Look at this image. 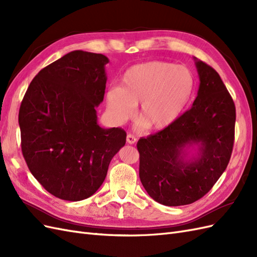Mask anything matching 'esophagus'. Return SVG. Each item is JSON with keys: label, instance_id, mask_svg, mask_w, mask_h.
I'll list each match as a JSON object with an SVG mask.
<instances>
[{"label": "esophagus", "instance_id": "1", "mask_svg": "<svg viewBox=\"0 0 257 257\" xmlns=\"http://www.w3.org/2000/svg\"><path fill=\"white\" fill-rule=\"evenodd\" d=\"M126 142H127V144H130V145H134V144L137 142V139H136V137H135L134 135L128 134V135L126 136Z\"/></svg>", "mask_w": 257, "mask_h": 257}]
</instances>
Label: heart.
Instances as JSON below:
<instances>
[{
  "label": "heart",
  "instance_id": "obj_1",
  "mask_svg": "<svg viewBox=\"0 0 257 257\" xmlns=\"http://www.w3.org/2000/svg\"><path fill=\"white\" fill-rule=\"evenodd\" d=\"M196 79L190 68L164 61L136 64L124 73L121 87L106 93V106L115 123L139 118L151 130H164L180 118L193 98Z\"/></svg>",
  "mask_w": 257,
  "mask_h": 257
}]
</instances>
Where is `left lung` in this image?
Instances as JSON below:
<instances>
[{"label": "left lung", "mask_w": 257, "mask_h": 257, "mask_svg": "<svg viewBox=\"0 0 257 257\" xmlns=\"http://www.w3.org/2000/svg\"><path fill=\"white\" fill-rule=\"evenodd\" d=\"M194 61L200 82L191 109L137 143L145 190L170 207L189 205L206 195L226 169L234 146V100L215 69ZM191 149L197 153L189 157Z\"/></svg>", "instance_id": "left-lung-1"}]
</instances>
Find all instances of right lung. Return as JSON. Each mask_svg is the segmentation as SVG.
<instances>
[{
    "instance_id": "1",
    "label": "right lung",
    "mask_w": 257,
    "mask_h": 257,
    "mask_svg": "<svg viewBox=\"0 0 257 257\" xmlns=\"http://www.w3.org/2000/svg\"><path fill=\"white\" fill-rule=\"evenodd\" d=\"M108 62L100 53L69 52L34 77L21 102L23 158L36 180L60 199L93 195L125 145V131L97 124Z\"/></svg>"
}]
</instances>
